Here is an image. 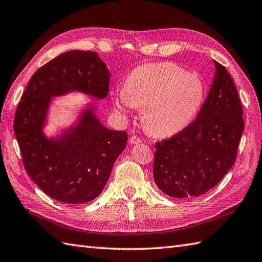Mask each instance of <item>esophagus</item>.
Returning <instances> with one entry per match:
<instances>
[{"label": "esophagus", "instance_id": "esophagus-1", "mask_svg": "<svg viewBox=\"0 0 262 262\" xmlns=\"http://www.w3.org/2000/svg\"><path fill=\"white\" fill-rule=\"evenodd\" d=\"M141 142H142L141 139L139 138V137H137V136H132L130 138V143L131 144H139V143H141Z\"/></svg>", "mask_w": 262, "mask_h": 262}]
</instances>
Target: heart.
Masks as SVG:
<instances>
[{"instance_id":"b5f03b06","label":"heart","mask_w":262,"mask_h":262,"mask_svg":"<svg viewBox=\"0 0 262 262\" xmlns=\"http://www.w3.org/2000/svg\"><path fill=\"white\" fill-rule=\"evenodd\" d=\"M204 84L195 74L173 62H149L127 75L123 89L112 94L114 108L130 114L142 108V123L150 135L169 137L183 131L204 100Z\"/></svg>"}]
</instances>
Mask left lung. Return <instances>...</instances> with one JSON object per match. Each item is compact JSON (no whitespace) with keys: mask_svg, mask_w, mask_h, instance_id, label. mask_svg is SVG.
I'll list each match as a JSON object with an SVG mask.
<instances>
[{"mask_svg":"<svg viewBox=\"0 0 262 262\" xmlns=\"http://www.w3.org/2000/svg\"><path fill=\"white\" fill-rule=\"evenodd\" d=\"M208 95L191 123L156 143L154 179L176 199L199 197L216 186L233 166L245 129L241 101L225 67L214 61Z\"/></svg>","mask_w":262,"mask_h":262,"instance_id":"8db88e82","label":"left lung"}]
</instances>
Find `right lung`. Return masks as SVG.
Here are the masks:
<instances>
[{
  "label": "right lung",
  "mask_w": 262,
  "mask_h": 262,
  "mask_svg": "<svg viewBox=\"0 0 262 262\" xmlns=\"http://www.w3.org/2000/svg\"><path fill=\"white\" fill-rule=\"evenodd\" d=\"M110 72L96 52L72 50L32 75L14 115L23 166L38 187L58 202L83 204L102 193L127 141L125 131L104 126L89 104L76 123L48 138L43 127L52 97L80 92L103 100Z\"/></svg>",
  "instance_id": "add662e5"
}]
</instances>
